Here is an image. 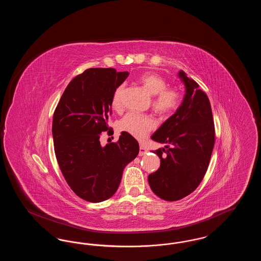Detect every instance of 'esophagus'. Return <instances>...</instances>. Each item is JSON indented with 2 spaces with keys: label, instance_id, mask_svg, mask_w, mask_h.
I'll use <instances>...</instances> for the list:
<instances>
[{
  "label": "esophagus",
  "instance_id": "1",
  "mask_svg": "<svg viewBox=\"0 0 261 261\" xmlns=\"http://www.w3.org/2000/svg\"><path fill=\"white\" fill-rule=\"evenodd\" d=\"M148 152V149L144 148V146H140V150H139V156H143Z\"/></svg>",
  "mask_w": 261,
  "mask_h": 261
}]
</instances>
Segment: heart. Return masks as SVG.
<instances>
[{
    "label": "heart",
    "instance_id": "obj_1",
    "mask_svg": "<svg viewBox=\"0 0 261 261\" xmlns=\"http://www.w3.org/2000/svg\"><path fill=\"white\" fill-rule=\"evenodd\" d=\"M139 82L151 96V108L161 115L170 114L175 112L182 100V93L176 87L167 86L166 80L161 75L147 72L139 77ZM124 86L115 88L112 98V107L115 111L122 109V97ZM155 127V121L149 114L128 112L119 122L121 131L127 132L139 140L144 139Z\"/></svg>",
    "mask_w": 261,
    "mask_h": 261
}]
</instances>
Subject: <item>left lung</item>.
<instances>
[{"mask_svg": "<svg viewBox=\"0 0 261 261\" xmlns=\"http://www.w3.org/2000/svg\"><path fill=\"white\" fill-rule=\"evenodd\" d=\"M185 83L182 105L151 136L166 144L152 151L161 159L160 168L149 174V184L161 199L175 201L193 193L202 181L215 142L211 102L199 84L179 72Z\"/></svg>", "mask_w": 261, "mask_h": 261, "instance_id": "8db88e82", "label": "left lung"}]
</instances>
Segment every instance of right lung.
Listing matches in <instances>:
<instances>
[{
  "label": "right lung",
  "mask_w": 261,
  "mask_h": 261,
  "mask_svg": "<svg viewBox=\"0 0 261 261\" xmlns=\"http://www.w3.org/2000/svg\"><path fill=\"white\" fill-rule=\"evenodd\" d=\"M129 73L114 68H89L67 85L53 118L55 153L75 194L90 202L114 195L125 166L139 153L136 139L122 132L116 143L101 147L102 132L113 134L108 119L115 88Z\"/></svg>",
  "instance_id": "right-lung-1"
}]
</instances>
